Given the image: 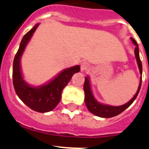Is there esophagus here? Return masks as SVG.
<instances>
[{"mask_svg": "<svg viewBox=\"0 0 149 149\" xmlns=\"http://www.w3.org/2000/svg\"><path fill=\"white\" fill-rule=\"evenodd\" d=\"M89 68V63H86V62H83V63H81V69L82 72H84V71H86L88 70Z\"/></svg>", "mask_w": 149, "mask_h": 149, "instance_id": "esophagus-1", "label": "esophagus"}]
</instances>
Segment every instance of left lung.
<instances>
[{"label":"left lung","mask_w":149,"mask_h":149,"mask_svg":"<svg viewBox=\"0 0 149 149\" xmlns=\"http://www.w3.org/2000/svg\"><path fill=\"white\" fill-rule=\"evenodd\" d=\"M131 39L132 40L133 43L136 45V48H135V56H136V61H137L138 66H139V72H140V74H142V72H143V66H142L141 60H140V58H139L138 45L135 39H133V38H131ZM141 81L142 77L140 78V83H139L137 92H136V95L133 97L132 99L130 100L125 104H123L122 106L113 107L102 104L99 103V102L96 101L95 98L93 96V93H92L89 77H85V82H84V93H85V104H86V107H87L88 110L92 113L97 116L102 117V118H111V117L116 116L119 115L121 113H122L125 110H126L134 102V100L136 99V98L138 95V93H139V90H140V87H141Z\"/></svg>","instance_id":"obj_1"}]
</instances>
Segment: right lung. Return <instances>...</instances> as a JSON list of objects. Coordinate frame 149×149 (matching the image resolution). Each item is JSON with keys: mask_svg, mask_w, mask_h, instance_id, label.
<instances>
[{"mask_svg": "<svg viewBox=\"0 0 149 149\" xmlns=\"http://www.w3.org/2000/svg\"><path fill=\"white\" fill-rule=\"evenodd\" d=\"M39 24L24 36L14 58L13 66V82L18 98L30 109L39 113H46L54 109L61 99L63 89L70 81L74 74L79 72L80 66L67 68L59 74L48 84L39 87H32L24 81L21 72L20 59L27 42L30 41Z\"/></svg>", "mask_w": 149, "mask_h": 149, "instance_id": "1", "label": "right lung"}]
</instances>
